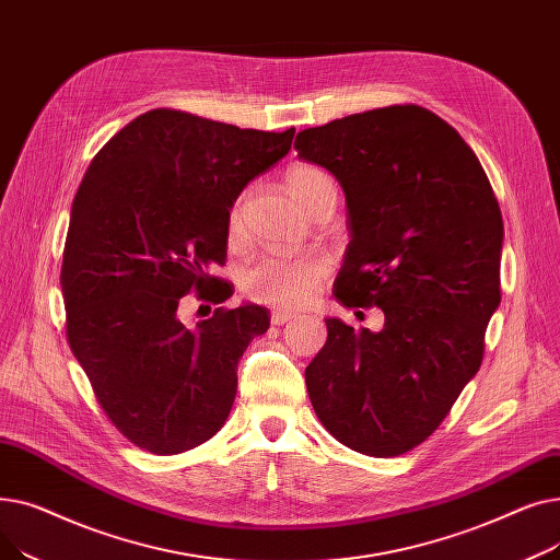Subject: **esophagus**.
<instances>
[{"instance_id": "obj_1", "label": "esophagus", "mask_w": 560, "mask_h": 560, "mask_svg": "<svg viewBox=\"0 0 560 560\" xmlns=\"http://www.w3.org/2000/svg\"><path fill=\"white\" fill-rule=\"evenodd\" d=\"M295 317H298V313H292V311H283V308H277V311H272V325H285V322L295 319Z\"/></svg>"}]
</instances>
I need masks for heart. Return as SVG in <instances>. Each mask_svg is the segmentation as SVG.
<instances>
[{"label": "heart", "instance_id": "1", "mask_svg": "<svg viewBox=\"0 0 560 560\" xmlns=\"http://www.w3.org/2000/svg\"><path fill=\"white\" fill-rule=\"evenodd\" d=\"M288 190L292 192L304 209L325 192L334 190L331 176L308 163L292 165L285 174ZM243 226L241 203L233 206L229 215V229L235 235ZM329 275V262L319 256H300V258H279L268 256L252 262L241 277V288L252 302L272 304V306H302L322 288Z\"/></svg>", "mask_w": 560, "mask_h": 560}]
</instances>
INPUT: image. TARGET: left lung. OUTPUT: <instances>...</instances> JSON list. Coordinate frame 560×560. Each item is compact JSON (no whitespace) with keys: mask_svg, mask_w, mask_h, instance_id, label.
Wrapping results in <instances>:
<instances>
[{"mask_svg":"<svg viewBox=\"0 0 560 560\" xmlns=\"http://www.w3.org/2000/svg\"><path fill=\"white\" fill-rule=\"evenodd\" d=\"M295 150L345 192L351 241L336 300L386 315L381 331L325 319L327 345L306 368L311 404L345 447L399 456L424 443L481 368L502 302V211L477 154L416 104L304 129Z\"/></svg>","mask_w":560,"mask_h":560,"instance_id":"8db88e82","label":"left lung"}]
</instances>
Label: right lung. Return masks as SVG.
<instances>
[{
  "label": "right lung",
  "instance_id": "obj_1",
  "mask_svg": "<svg viewBox=\"0 0 560 560\" xmlns=\"http://www.w3.org/2000/svg\"><path fill=\"white\" fill-rule=\"evenodd\" d=\"M292 136L154 108L83 174L61 268L68 342L108 420L140 450L182 454L229 418L238 361L268 331V308H215L192 329L179 304L190 290L231 298L209 277L226 256L229 211Z\"/></svg>",
  "mask_w": 560,
  "mask_h": 560
}]
</instances>
